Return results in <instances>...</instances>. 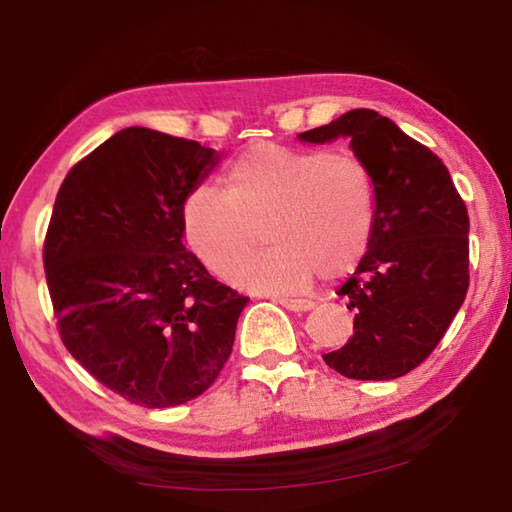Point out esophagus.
Segmentation results:
<instances>
[{
	"instance_id": "esophagus-1",
	"label": "esophagus",
	"mask_w": 512,
	"mask_h": 512,
	"mask_svg": "<svg viewBox=\"0 0 512 512\" xmlns=\"http://www.w3.org/2000/svg\"><path fill=\"white\" fill-rule=\"evenodd\" d=\"M273 302H277V305H282L284 309L289 311H309L311 307H314V302L311 300H305V298H284V296H273Z\"/></svg>"
}]
</instances>
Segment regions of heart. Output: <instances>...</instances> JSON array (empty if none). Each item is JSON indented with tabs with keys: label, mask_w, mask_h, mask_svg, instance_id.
<instances>
[{
	"label": "heart",
	"mask_w": 512,
	"mask_h": 512,
	"mask_svg": "<svg viewBox=\"0 0 512 512\" xmlns=\"http://www.w3.org/2000/svg\"><path fill=\"white\" fill-rule=\"evenodd\" d=\"M225 189L198 185L180 221L189 248L241 289L291 293L318 271L341 277L361 262L375 230L377 192L370 169L352 153L259 144L225 169ZM259 254L240 259L255 227Z\"/></svg>",
	"instance_id": "1"
}]
</instances>
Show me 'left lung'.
Wrapping results in <instances>:
<instances>
[{
    "label": "left lung",
    "mask_w": 512,
    "mask_h": 512,
    "mask_svg": "<svg viewBox=\"0 0 512 512\" xmlns=\"http://www.w3.org/2000/svg\"><path fill=\"white\" fill-rule=\"evenodd\" d=\"M339 137L372 173L377 214L366 255L339 289L354 334L323 359L350 379H397L429 357L463 305L470 216L443 160L393 119L357 108L298 140Z\"/></svg>",
    "instance_id": "8db88e82"
}]
</instances>
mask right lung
<instances>
[{"label": "right lung", "mask_w": 512, "mask_h": 512, "mask_svg": "<svg viewBox=\"0 0 512 512\" xmlns=\"http://www.w3.org/2000/svg\"><path fill=\"white\" fill-rule=\"evenodd\" d=\"M219 160L198 142L131 126L58 189L45 271L60 339L94 379L146 409L214 384L248 302L183 246L185 198Z\"/></svg>", "instance_id": "right-lung-1"}]
</instances>
